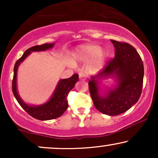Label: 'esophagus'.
<instances>
[{
  "label": "esophagus",
  "instance_id": "esophagus-1",
  "mask_svg": "<svg viewBox=\"0 0 158 158\" xmlns=\"http://www.w3.org/2000/svg\"><path fill=\"white\" fill-rule=\"evenodd\" d=\"M79 79H81V80H86L87 79V76L85 75V73H79Z\"/></svg>",
  "mask_w": 158,
  "mask_h": 158
}]
</instances>
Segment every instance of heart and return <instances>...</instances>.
Wrapping results in <instances>:
<instances>
[{"label": "heart", "instance_id": "b5f03b06", "mask_svg": "<svg viewBox=\"0 0 158 158\" xmlns=\"http://www.w3.org/2000/svg\"><path fill=\"white\" fill-rule=\"evenodd\" d=\"M106 50L101 49L98 45L85 44L75 49L73 57L75 60L81 61H88L94 58L96 63H99L106 57Z\"/></svg>", "mask_w": 158, "mask_h": 158}]
</instances>
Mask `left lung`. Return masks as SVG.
Listing matches in <instances>:
<instances>
[{
	"label": "left lung",
	"instance_id": "1",
	"mask_svg": "<svg viewBox=\"0 0 158 158\" xmlns=\"http://www.w3.org/2000/svg\"><path fill=\"white\" fill-rule=\"evenodd\" d=\"M115 48L114 58L104 70L89 80L90 96L96 108L101 113L117 116L124 113L137 102L143 88L144 68L140 56L128 43L110 40ZM111 77L116 84L105 89L102 79Z\"/></svg>",
	"mask_w": 158,
	"mask_h": 158
}]
</instances>
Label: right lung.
<instances>
[{
	"label": "right lung",
	"mask_w": 158,
	"mask_h": 158,
	"mask_svg": "<svg viewBox=\"0 0 158 158\" xmlns=\"http://www.w3.org/2000/svg\"><path fill=\"white\" fill-rule=\"evenodd\" d=\"M55 43L37 45L31 48H29L24 52L23 56L15 62L14 67V76L12 80V92L18 102L23 108V110L30 114L33 118L39 120H50L61 117L64 112L68 109V103L67 97L69 92L75 86V84L79 80V75L73 74L68 79H60L57 83L55 90L51 97L44 104L35 106V105L27 104L20 97L17 89V74L19 65L24 59L32 52L46 51L54 47Z\"/></svg>",
	"instance_id": "obj_1"
}]
</instances>
